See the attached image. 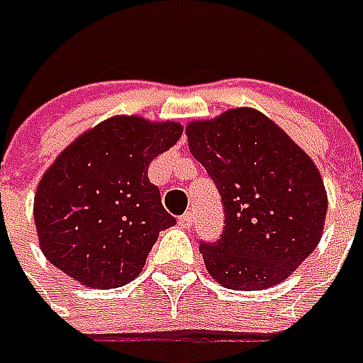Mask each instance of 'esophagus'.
I'll return each mask as SVG.
<instances>
[{
    "label": "esophagus",
    "instance_id": "obj_1",
    "mask_svg": "<svg viewBox=\"0 0 363 363\" xmlns=\"http://www.w3.org/2000/svg\"><path fill=\"white\" fill-rule=\"evenodd\" d=\"M179 224H181L182 228H190V225L194 224V214H192V212H184V214L179 218Z\"/></svg>",
    "mask_w": 363,
    "mask_h": 363
}]
</instances>
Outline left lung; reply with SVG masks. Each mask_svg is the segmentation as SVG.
<instances>
[{
	"instance_id": "1",
	"label": "left lung",
	"mask_w": 363,
	"mask_h": 363,
	"mask_svg": "<svg viewBox=\"0 0 363 363\" xmlns=\"http://www.w3.org/2000/svg\"><path fill=\"white\" fill-rule=\"evenodd\" d=\"M192 157L224 204V232L200 242L222 287L263 291L314 252L326 218V190L311 157L263 113L238 108L186 128Z\"/></svg>"
}]
</instances>
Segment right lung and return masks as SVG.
Segmentation results:
<instances>
[{
	"mask_svg": "<svg viewBox=\"0 0 363 363\" xmlns=\"http://www.w3.org/2000/svg\"><path fill=\"white\" fill-rule=\"evenodd\" d=\"M181 135L174 121L120 116L67 147L35 196L47 259L86 287H123L138 277L159 232L177 224L147 171Z\"/></svg>",
	"mask_w": 363,
	"mask_h": 363,
	"instance_id": "1",
	"label": "right lung"
}]
</instances>
